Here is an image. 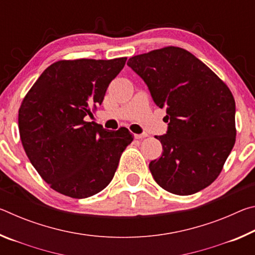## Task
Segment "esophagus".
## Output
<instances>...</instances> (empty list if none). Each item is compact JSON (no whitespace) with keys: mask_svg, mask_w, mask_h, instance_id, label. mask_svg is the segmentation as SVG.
Listing matches in <instances>:
<instances>
[{"mask_svg":"<svg viewBox=\"0 0 255 255\" xmlns=\"http://www.w3.org/2000/svg\"><path fill=\"white\" fill-rule=\"evenodd\" d=\"M133 136H135L136 139H143V138L147 137V133H135Z\"/></svg>","mask_w":255,"mask_h":255,"instance_id":"1","label":"esophagus"}]
</instances>
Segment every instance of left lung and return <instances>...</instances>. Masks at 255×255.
I'll return each mask as SVG.
<instances>
[{
	"label": "left lung",
	"instance_id": "obj_1",
	"mask_svg": "<svg viewBox=\"0 0 255 255\" xmlns=\"http://www.w3.org/2000/svg\"><path fill=\"white\" fill-rule=\"evenodd\" d=\"M131 67L165 108L169 129L155 136L162 156L149 163L159 187L188 196L218 178L236 139L235 100L225 82L190 51L167 46L132 56Z\"/></svg>",
	"mask_w": 255,
	"mask_h": 255
}]
</instances>
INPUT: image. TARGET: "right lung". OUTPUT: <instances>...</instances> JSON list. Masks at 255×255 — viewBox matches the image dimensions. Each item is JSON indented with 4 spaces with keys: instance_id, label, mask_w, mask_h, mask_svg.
Masks as SVG:
<instances>
[{
    "instance_id": "add662e5",
    "label": "right lung",
    "mask_w": 255,
    "mask_h": 255,
    "mask_svg": "<svg viewBox=\"0 0 255 255\" xmlns=\"http://www.w3.org/2000/svg\"><path fill=\"white\" fill-rule=\"evenodd\" d=\"M114 59H63L42 72L19 109V131L28 158L49 187L83 199L111 182L133 135L85 122L101 105L110 82L126 64Z\"/></svg>"
}]
</instances>
